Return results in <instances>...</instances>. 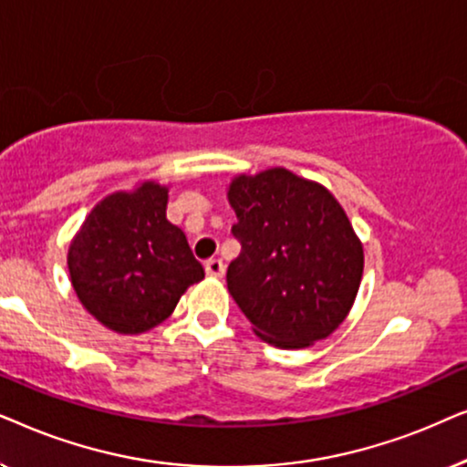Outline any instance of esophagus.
Segmentation results:
<instances>
[{
	"instance_id": "34e87169",
	"label": "esophagus",
	"mask_w": 467,
	"mask_h": 467,
	"mask_svg": "<svg viewBox=\"0 0 467 467\" xmlns=\"http://www.w3.org/2000/svg\"><path fill=\"white\" fill-rule=\"evenodd\" d=\"M204 271L209 277H222L223 275V263L220 258H211L204 263Z\"/></svg>"
}]
</instances>
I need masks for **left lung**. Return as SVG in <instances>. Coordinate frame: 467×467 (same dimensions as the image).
I'll list each match as a JSON object with an SVG mask.
<instances>
[{
  "instance_id": "obj_1",
  "label": "left lung",
  "mask_w": 467,
  "mask_h": 467,
  "mask_svg": "<svg viewBox=\"0 0 467 467\" xmlns=\"http://www.w3.org/2000/svg\"><path fill=\"white\" fill-rule=\"evenodd\" d=\"M241 254L226 282L254 333L284 350L325 339L350 314L363 277V244L318 182L282 166L228 185Z\"/></svg>"
}]
</instances>
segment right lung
Wrapping results in <instances>:
<instances>
[{
  "label": "right lung",
  "instance_id": "1",
  "mask_svg": "<svg viewBox=\"0 0 467 467\" xmlns=\"http://www.w3.org/2000/svg\"><path fill=\"white\" fill-rule=\"evenodd\" d=\"M169 185L145 179L104 196L67 247L80 306L110 331H151L204 277L183 230L166 220Z\"/></svg>",
  "mask_w": 467,
  "mask_h": 467
}]
</instances>
